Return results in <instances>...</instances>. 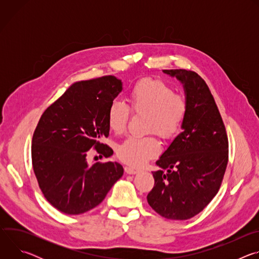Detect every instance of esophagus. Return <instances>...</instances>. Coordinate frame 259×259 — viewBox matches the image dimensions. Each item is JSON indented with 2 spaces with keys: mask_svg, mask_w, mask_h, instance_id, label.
Returning a JSON list of instances; mask_svg holds the SVG:
<instances>
[{
  "mask_svg": "<svg viewBox=\"0 0 259 259\" xmlns=\"http://www.w3.org/2000/svg\"><path fill=\"white\" fill-rule=\"evenodd\" d=\"M124 170H125V172H126L127 174H136V173L139 172V170H137V169H135V168H133V167H130V166H126V167L124 168Z\"/></svg>",
  "mask_w": 259,
  "mask_h": 259,
  "instance_id": "obj_1",
  "label": "esophagus"
}]
</instances>
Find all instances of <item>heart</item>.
Segmentation results:
<instances>
[{"label":"heart","mask_w":259,"mask_h":259,"mask_svg":"<svg viewBox=\"0 0 259 259\" xmlns=\"http://www.w3.org/2000/svg\"><path fill=\"white\" fill-rule=\"evenodd\" d=\"M127 100L131 112L145 114L144 131L154 132L163 140H170L180 132L189 113L188 98L175 93L172 86L162 80L142 79L130 90ZM130 110L120 101L110 103L106 122L109 130L122 134L128 125ZM160 152L158 140L147 135L143 137H128L117 149L121 161L134 167H139L153 159Z\"/></svg>","instance_id":"obj_1"}]
</instances>
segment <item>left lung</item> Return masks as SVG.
Returning <instances> with one entry per match:
<instances>
[{"instance_id":"obj_1","label":"left lung","mask_w":259,"mask_h":259,"mask_svg":"<svg viewBox=\"0 0 259 259\" xmlns=\"http://www.w3.org/2000/svg\"><path fill=\"white\" fill-rule=\"evenodd\" d=\"M164 72L183 84L189 113L183 131L156 162L162 169L153 172L155 186L147 202L167 219L186 220L199 214L218 193L228 166L229 140L214 97L198 73Z\"/></svg>"}]
</instances>
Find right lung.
I'll return each mask as SVG.
<instances>
[{
	"label": "right lung",
	"mask_w": 259,
	"mask_h": 259,
	"mask_svg": "<svg viewBox=\"0 0 259 259\" xmlns=\"http://www.w3.org/2000/svg\"><path fill=\"white\" fill-rule=\"evenodd\" d=\"M122 86L115 76L73 83L47 107L35 127L34 175L46 200L65 214L95 208L124 173L117 162H87L91 149L105 158L114 153L100 139L108 136L107 110Z\"/></svg>",
	"instance_id": "add662e5"
}]
</instances>
